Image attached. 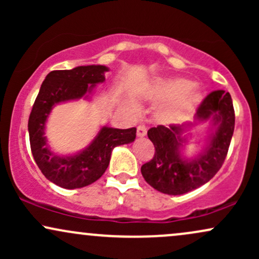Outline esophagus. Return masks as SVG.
<instances>
[{"mask_svg":"<svg viewBox=\"0 0 259 259\" xmlns=\"http://www.w3.org/2000/svg\"><path fill=\"white\" fill-rule=\"evenodd\" d=\"M147 134V127L145 125H139L138 129H136V135L139 136V138H144V136H146Z\"/></svg>","mask_w":259,"mask_h":259,"instance_id":"1","label":"esophagus"}]
</instances>
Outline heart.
<instances>
[{
	"label": "heart",
	"mask_w": 259,
	"mask_h": 259,
	"mask_svg": "<svg viewBox=\"0 0 259 259\" xmlns=\"http://www.w3.org/2000/svg\"><path fill=\"white\" fill-rule=\"evenodd\" d=\"M151 100L162 101L159 117L164 120L174 121L186 117L200 100V92L191 86L190 80L175 78L168 80H157L148 94Z\"/></svg>",
	"instance_id": "obj_1"
}]
</instances>
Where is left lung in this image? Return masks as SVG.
I'll list each match as a JSON object with an SVG mask.
<instances>
[{
    "mask_svg": "<svg viewBox=\"0 0 259 259\" xmlns=\"http://www.w3.org/2000/svg\"><path fill=\"white\" fill-rule=\"evenodd\" d=\"M207 120L212 123L207 144L192 159L183 156L186 140L183 133L192 125ZM234 126L235 112L230 94L224 90L210 92L197 108L194 123L169 127L158 125L148 130L147 136L156 152L153 158L141 167L142 177L157 191L174 196L204 185L222 168Z\"/></svg>",
    "mask_w": 259,
    "mask_h": 259,
    "instance_id": "1",
    "label": "left lung"
}]
</instances>
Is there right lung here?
Here are the masks:
<instances>
[{
	"mask_svg": "<svg viewBox=\"0 0 259 259\" xmlns=\"http://www.w3.org/2000/svg\"><path fill=\"white\" fill-rule=\"evenodd\" d=\"M108 70L106 65L53 70L45 78L32 106L28 123L32 156L45 177L63 189H80L99 180L108 167L113 148L130 144L136 138V127L102 126L89 146L69 156L56 154L47 144L45 126L53 107L81 97L90 99L95 86L106 80Z\"/></svg>",
	"mask_w": 259,
	"mask_h": 259,
	"instance_id": "obj_1",
	"label": "right lung"
}]
</instances>
